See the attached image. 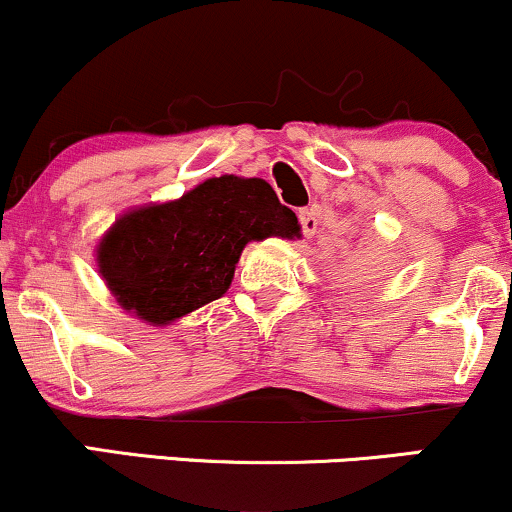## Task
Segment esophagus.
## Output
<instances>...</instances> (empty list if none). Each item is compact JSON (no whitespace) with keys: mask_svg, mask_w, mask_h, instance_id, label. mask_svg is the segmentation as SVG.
<instances>
[{"mask_svg":"<svg viewBox=\"0 0 512 512\" xmlns=\"http://www.w3.org/2000/svg\"><path fill=\"white\" fill-rule=\"evenodd\" d=\"M298 221H301V231L305 238H310L317 231V211L315 207L298 209Z\"/></svg>","mask_w":512,"mask_h":512,"instance_id":"obj_1","label":"esophagus"}]
</instances>
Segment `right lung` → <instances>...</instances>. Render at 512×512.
Instances as JSON below:
<instances>
[{"label":"right lung","instance_id":"1","mask_svg":"<svg viewBox=\"0 0 512 512\" xmlns=\"http://www.w3.org/2000/svg\"><path fill=\"white\" fill-rule=\"evenodd\" d=\"M296 214L269 182L221 175L178 202L129 211L98 248L117 303L151 325H168L228 291L250 240L298 236Z\"/></svg>","mask_w":512,"mask_h":512}]
</instances>
